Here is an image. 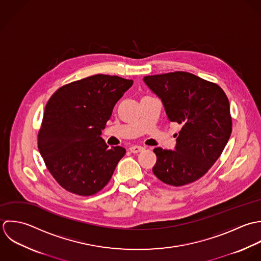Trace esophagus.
<instances>
[{
  "label": "esophagus",
  "mask_w": 261,
  "mask_h": 261,
  "mask_svg": "<svg viewBox=\"0 0 261 261\" xmlns=\"http://www.w3.org/2000/svg\"><path fill=\"white\" fill-rule=\"evenodd\" d=\"M143 147L142 146H138V145H135V146H131L130 147V151L132 152V153H138V152H141V151H143Z\"/></svg>",
  "instance_id": "34e87169"
}]
</instances>
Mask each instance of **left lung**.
<instances>
[{
  "label": "left lung",
  "instance_id": "1",
  "mask_svg": "<svg viewBox=\"0 0 261 261\" xmlns=\"http://www.w3.org/2000/svg\"><path fill=\"white\" fill-rule=\"evenodd\" d=\"M147 87L161 99L167 118L181 125L175 150L154 148L153 173L180 187L201 178L222 154L232 132L230 105L214 83L186 71L147 75Z\"/></svg>",
  "mask_w": 261,
  "mask_h": 261
}]
</instances>
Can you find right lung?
Returning <instances> with one entry per match:
<instances>
[{"mask_svg": "<svg viewBox=\"0 0 261 261\" xmlns=\"http://www.w3.org/2000/svg\"><path fill=\"white\" fill-rule=\"evenodd\" d=\"M132 80L96 74L59 88L45 106L38 149L54 179L79 196L100 192L125 155L101 137L113 108Z\"/></svg>", "mask_w": 261, "mask_h": 261, "instance_id": "add662e5", "label": "right lung"}]
</instances>
